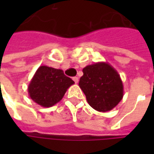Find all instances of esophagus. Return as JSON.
Masks as SVG:
<instances>
[{
    "label": "esophagus",
    "instance_id": "34e87169",
    "mask_svg": "<svg viewBox=\"0 0 154 154\" xmlns=\"http://www.w3.org/2000/svg\"><path fill=\"white\" fill-rule=\"evenodd\" d=\"M73 80H74V81L75 82V83H78V82H79V78H78L77 76L74 77V78H73Z\"/></svg>",
    "mask_w": 154,
    "mask_h": 154
}]
</instances>
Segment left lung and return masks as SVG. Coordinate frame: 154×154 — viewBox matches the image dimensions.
I'll return each mask as SVG.
<instances>
[{"label": "left lung", "mask_w": 154, "mask_h": 154, "mask_svg": "<svg viewBox=\"0 0 154 154\" xmlns=\"http://www.w3.org/2000/svg\"><path fill=\"white\" fill-rule=\"evenodd\" d=\"M79 86L90 106L100 112L111 110L123 97V85L117 71L107 62L83 68Z\"/></svg>", "instance_id": "1"}]
</instances>
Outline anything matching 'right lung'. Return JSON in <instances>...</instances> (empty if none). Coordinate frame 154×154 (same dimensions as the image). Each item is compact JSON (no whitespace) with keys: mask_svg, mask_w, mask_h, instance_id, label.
<instances>
[{"mask_svg":"<svg viewBox=\"0 0 154 154\" xmlns=\"http://www.w3.org/2000/svg\"><path fill=\"white\" fill-rule=\"evenodd\" d=\"M74 80L67 77L62 69L40 66L28 86L30 98L43 107H51L62 100Z\"/></svg>","mask_w":154,"mask_h":154,"instance_id":"right-lung-1","label":"right lung"}]
</instances>
